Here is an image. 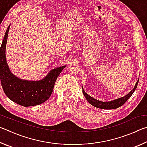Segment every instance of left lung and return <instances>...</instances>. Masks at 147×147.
I'll return each mask as SVG.
<instances>
[{"mask_svg":"<svg viewBox=\"0 0 147 147\" xmlns=\"http://www.w3.org/2000/svg\"><path fill=\"white\" fill-rule=\"evenodd\" d=\"M138 82H139V80L136 82L135 87H134V89L130 92H129V93H128L126 95L123 96V97L119 98L117 99H115V100H113L109 102L100 101V100H96V99L94 98L93 97H91V96H89L88 94H87L86 92L84 91L83 88H82V92H83V94H84V96H85L86 98L87 99V100H88L89 102V103L91 104L92 106L96 107V108H100V109H113L117 108L123 105V104L130 98V96L132 95L134 91L136 89Z\"/></svg>","mask_w":147,"mask_h":147,"instance_id":"1","label":"left lung"}]
</instances>
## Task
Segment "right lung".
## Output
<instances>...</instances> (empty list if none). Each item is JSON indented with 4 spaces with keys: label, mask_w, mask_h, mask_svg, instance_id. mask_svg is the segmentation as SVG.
I'll return each instance as SVG.
<instances>
[{
    "label": "right lung",
    "mask_w": 147,
    "mask_h": 147,
    "mask_svg": "<svg viewBox=\"0 0 147 147\" xmlns=\"http://www.w3.org/2000/svg\"><path fill=\"white\" fill-rule=\"evenodd\" d=\"M9 26L7 28L0 48V78L6 96L14 102L24 107L34 106L48 100L54 84L64 66L54 69L43 79L29 81L20 79L9 71L6 59V47Z\"/></svg>",
    "instance_id": "1"
}]
</instances>
